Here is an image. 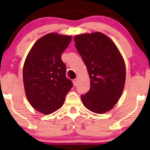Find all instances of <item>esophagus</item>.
I'll return each mask as SVG.
<instances>
[{"mask_svg": "<svg viewBox=\"0 0 150 150\" xmlns=\"http://www.w3.org/2000/svg\"><path fill=\"white\" fill-rule=\"evenodd\" d=\"M72 82H73V84H74V85L75 86H76L77 85V83H78V79H74L73 81H72Z\"/></svg>", "mask_w": 150, "mask_h": 150, "instance_id": "esophagus-1", "label": "esophagus"}]
</instances>
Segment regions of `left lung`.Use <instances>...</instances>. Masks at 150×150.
<instances>
[{
    "label": "left lung",
    "mask_w": 150,
    "mask_h": 150,
    "mask_svg": "<svg viewBox=\"0 0 150 150\" xmlns=\"http://www.w3.org/2000/svg\"><path fill=\"white\" fill-rule=\"evenodd\" d=\"M74 42L91 79L89 91L81 95L82 101L91 111L104 113L113 108L122 94L124 59L114 42L102 33L76 35Z\"/></svg>",
    "instance_id": "1"
}]
</instances>
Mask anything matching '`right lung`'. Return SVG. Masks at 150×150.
Wrapping results in <instances>:
<instances>
[{"label": "right lung", "mask_w": 150, "mask_h": 150, "mask_svg": "<svg viewBox=\"0 0 150 150\" xmlns=\"http://www.w3.org/2000/svg\"><path fill=\"white\" fill-rule=\"evenodd\" d=\"M71 40V36L47 34L35 43L26 58L23 81L26 98L30 105L43 114L60 108L73 87L61 59Z\"/></svg>", "instance_id": "add662e5"}]
</instances>
